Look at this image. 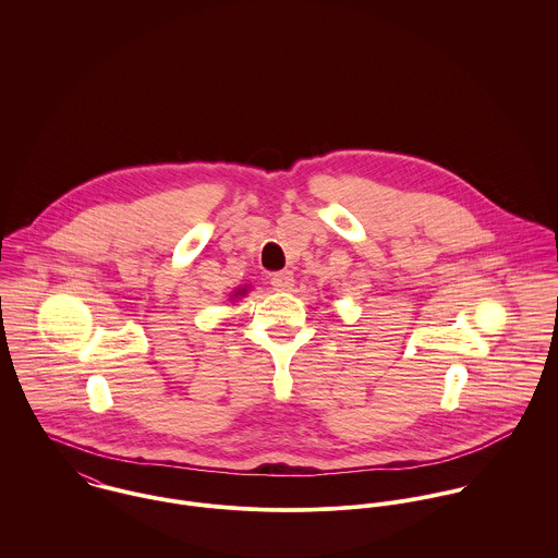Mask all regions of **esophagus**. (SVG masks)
Listing matches in <instances>:
<instances>
[{
	"instance_id": "obj_1",
	"label": "esophagus",
	"mask_w": 558,
	"mask_h": 558,
	"mask_svg": "<svg viewBox=\"0 0 558 558\" xmlns=\"http://www.w3.org/2000/svg\"><path fill=\"white\" fill-rule=\"evenodd\" d=\"M270 286H272V290H279V292L292 290V286H294V275H292V270H279V272H275V275L270 277Z\"/></svg>"
}]
</instances>
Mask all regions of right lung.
<instances>
[{"instance_id": "add662e5", "label": "right lung", "mask_w": 558, "mask_h": 558, "mask_svg": "<svg viewBox=\"0 0 558 558\" xmlns=\"http://www.w3.org/2000/svg\"><path fill=\"white\" fill-rule=\"evenodd\" d=\"M242 292H244V290H242ZM239 294H240V292H239ZM239 294H236V296H239Z\"/></svg>"}]
</instances>
